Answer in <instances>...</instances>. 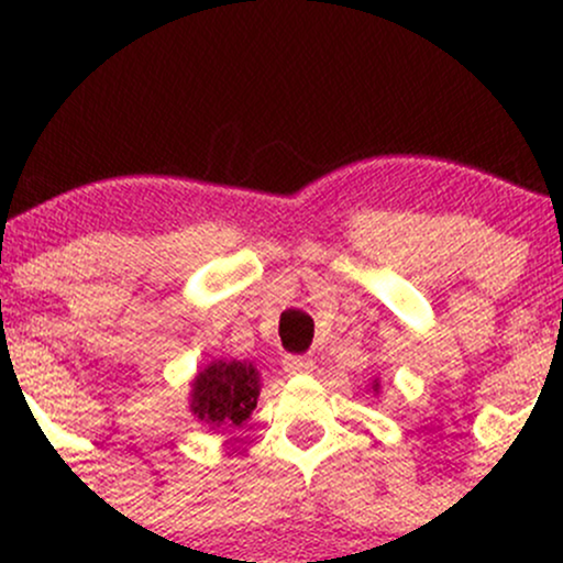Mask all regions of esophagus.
<instances>
[{"mask_svg":"<svg viewBox=\"0 0 563 563\" xmlns=\"http://www.w3.org/2000/svg\"><path fill=\"white\" fill-rule=\"evenodd\" d=\"M283 371L288 376H299V373H312L314 363L309 357H301V354H290V357L283 360Z\"/></svg>","mask_w":563,"mask_h":563,"instance_id":"34e87169","label":"esophagus"}]
</instances>
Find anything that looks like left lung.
I'll return each mask as SVG.
<instances>
[{"mask_svg": "<svg viewBox=\"0 0 563 563\" xmlns=\"http://www.w3.org/2000/svg\"><path fill=\"white\" fill-rule=\"evenodd\" d=\"M373 389H378V384H373Z\"/></svg>", "mask_w": 563, "mask_h": 563, "instance_id": "left-lung-1", "label": "left lung"}]
</instances>
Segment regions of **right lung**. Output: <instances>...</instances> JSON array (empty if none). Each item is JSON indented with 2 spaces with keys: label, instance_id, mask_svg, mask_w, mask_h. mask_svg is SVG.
Listing matches in <instances>:
<instances>
[{
  "label": "right lung",
  "instance_id": "right-lung-1",
  "mask_svg": "<svg viewBox=\"0 0 563 563\" xmlns=\"http://www.w3.org/2000/svg\"><path fill=\"white\" fill-rule=\"evenodd\" d=\"M260 397V373L251 363H211L192 384V416L211 431L241 426Z\"/></svg>",
  "mask_w": 563,
  "mask_h": 563
}]
</instances>
